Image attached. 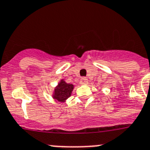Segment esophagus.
Segmentation results:
<instances>
[{"label":"esophagus","instance_id":"1","mask_svg":"<svg viewBox=\"0 0 150 150\" xmlns=\"http://www.w3.org/2000/svg\"><path fill=\"white\" fill-rule=\"evenodd\" d=\"M81 84H88V79L87 78H82L81 79Z\"/></svg>","mask_w":150,"mask_h":150}]
</instances>
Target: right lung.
<instances>
[{
    "label": "right lung",
    "instance_id": "right-lung-1",
    "mask_svg": "<svg viewBox=\"0 0 150 150\" xmlns=\"http://www.w3.org/2000/svg\"><path fill=\"white\" fill-rule=\"evenodd\" d=\"M74 87L71 84H66L64 81L62 80L55 89V93L53 97L59 102H63L65 100L71 96V91Z\"/></svg>",
    "mask_w": 150,
    "mask_h": 150
}]
</instances>
